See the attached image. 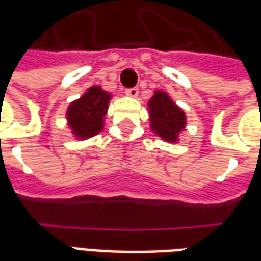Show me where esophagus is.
Masks as SVG:
<instances>
[{"instance_id":"esophagus-1","label":"esophagus","mask_w":261,"mask_h":261,"mask_svg":"<svg viewBox=\"0 0 261 261\" xmlns=\"http://www.w3.org/2000/svg\"><path fill=\"white\" fill-rule=\"evenodd\" d=\"M125 95L128 97H137L138 96V88H130V89H125Z\"/></svg>"}]
</instances>
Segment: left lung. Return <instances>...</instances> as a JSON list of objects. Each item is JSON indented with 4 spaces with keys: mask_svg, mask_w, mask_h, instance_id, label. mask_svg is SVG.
<instances>
[{
    "mask_svg": "<svg viewBox=\"0 0 261 261\" xmlns=\"http://www.w3.org/2000/svg\"><path fill=\"white\" fill-rule=\"evenodd\" d=\"M149 127L153 134L168 142H177L179 136L186 128V113L164 91H155L148 102Z\"/></svg>",
    "mask_w": 261,
    "mask_h": 261,
    "instance_id": "8db88e82",
    "label": "left lung"
}]
</instances>
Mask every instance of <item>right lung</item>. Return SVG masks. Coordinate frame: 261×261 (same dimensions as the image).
<instances>
[{
	"instance_id": "add662e5",
	"label": "right lung",
	"mask_w": 261,
	"mask_h": 261,
	"mask_svg": "<svg viewBox=\"0 0 261 261\" xmlns=\"http://www.w3.org/2000/svg\"><path fill=\"white\" fill-rule=\"evenodd\" d=\"M112 93L103 91L100 86H91L67 109V124L76 140H88L99 134L105 127Z\"/></svg>"
}]
</instances>
